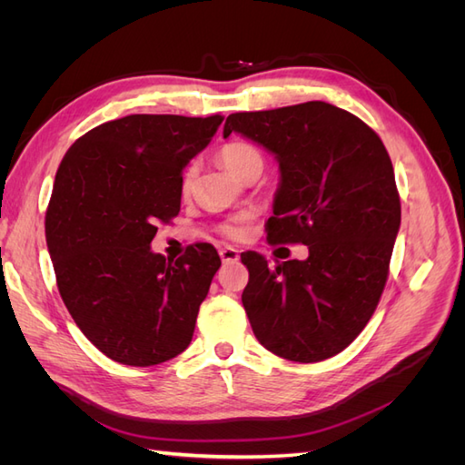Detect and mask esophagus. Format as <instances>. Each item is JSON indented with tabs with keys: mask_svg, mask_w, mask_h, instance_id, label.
<instances>
[{
	"mask_svg": "<svg viewBox=\"0 0 465 465\" xmlns=\"http://www.w3.org/2000/svg\"><path fill=\"white\" fill-rule=\"evenodd\" d=\"M219 256H221L223 263H234V262H238V258H241V254H238V250L232 248V246H223L219 250Z\"/></svg>",
	"mask_w": 465,
	"mask_h": 465,
	"instance_id": "1",
	"label": "esophagus"
}]
</instances>
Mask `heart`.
Returning a JSON list of instances; mask_svg holds the SVG:
<instances>
[{"label":"heart","instance_id":"heart-1","mask_svg":"<svg viewBox=\"0 0 465 465\" xmlns=\"http://www.w3.org/2000/svg\"><path fill=\"white\" fill-rule=\"evenodd\" d=\"M219 159L236 178H242L246 173L254 171V168H263L262 151L256 145H252L248 142H231V143H227L221 149ZM192 180H193V168H188L184 178H182V190L188 192L190 186H192ZM248 223H250V215L241 213V215L232 217L229 223H224L221 231L227 234L229 238L241 241V238H244L246 232H248Z\"/></svg>","mask_w":465,"mask_h":465}]
</instances>
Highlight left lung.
Returning a JSON list of instances; mask_svg holds the SVG:
<instances>
[{"label":"left lung","instance_id":"obj_1","mask_svg":"<svg viewBox=\"0 0 465 465\" xmlns=\"http://www.w3.org/2000/svg\"><path fill=\"white\" fill-rule=\"evenodd\" d=\"M232 132L279 163L267 241L308 246L306 260L275 267L256 252L241 256L250 326L277 357L330 359L367 326L386 285L401 223L390 154L362 120L322 101L236 112L223 135Z\"/></svg>","mask_w":465,"mask_h":465}]
</instances>
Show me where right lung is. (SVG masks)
I'll return each instance as SVG.
<instances>
[{"instance_id": "obj_1", "label": "right lung", "mask_w": 465, "mask_h": 465, "mask_svg": "<svg viewBox=\"0 0 465 465\" xmlns=\"http://www.w3.org/2000/svg\"><path fill=\"white\" fill-rule=\"evenodd\" d=\"M224 118L132 114L67 149L46 209V244L62 301L103 353L153 367L184 351L221 258L198 242L178 260L151 250L178 215L182 171Z\"/></svg>"}]
</instances>
